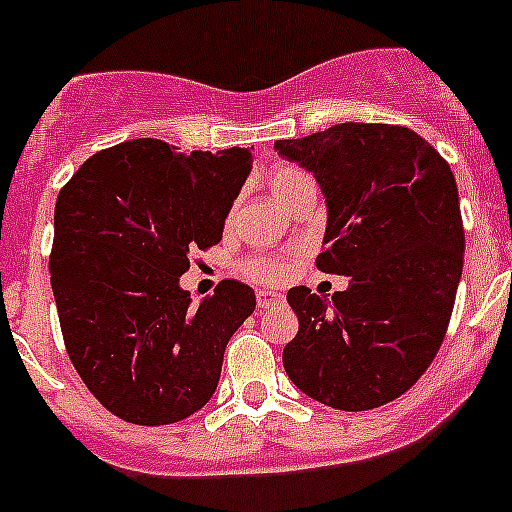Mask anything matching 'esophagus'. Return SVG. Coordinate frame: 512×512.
<instances>
[{
    "label": "esophagus",
    "instance_id": "esophagus-1",
    "mask_svg": "<svg viewBox=\"0 0 512 512\" xmlns=\"http://www.w3.org/2000/svg\"><path fill=\"white\" fill-rule=\"evenodd\" d=\"M256 302H259L261 309H269L274 307V304L284 302V297H281L279 292H271V289H259V292H256Z\"/></svg>",
    "mask_w": 512,
    "mask_h": 512
}]
</instances>
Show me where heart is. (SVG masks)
Masks as SVG:
<instances>
[{
  "label": "heart",
  "mask_w": 512,
  "mask_h": 512,
  "mask_svg": "<svg viewBox=\"0 0 512 512\" xmlns=\"http://www.w3.org/2000/svg\"><path fill=\"white\" fill-rule=\"evenodd\" d=\"M309 177L302 175V172L292 170V167H279L269 175V187L271 195H274L276 203L287 205V200L292 198L294 192L302 185H307ZM246 274L253 276V279L261 281H276L287 274V264H279V261H266V259H253L246 264Z\"/></svg>",
  "instance_id": "b5f03b06"
}]
</instances>
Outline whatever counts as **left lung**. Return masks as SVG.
Masks as SVG:
<instances>
[{"instance_id":"obj_1","label":"left lung","mask_w":512,"mask_h":512,"mask_svg":"<svg viewBox=\"0 0 512 512\" xmlns=\"http://www.w3.org/2000/svg\"><path fill=\"white\" fill-rule=\"evenodd\" d=\"M274 149L325 195L317 269L350 276L332 299L289 289L299 332L284 370L332 409H378L419 381L447 335L464 259L457 182L406 126L335 124Z\"/></svg>"}]
</instances>
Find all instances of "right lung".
<instances>
[{
    "label": "right lung",
    "instance_id": "1",
    "mask_svg": "<svg viewBox=\"0 0 512 512\" xmlns=\"http://www.w3.org/2000/svg\"><path fill=\"white\" fill-rule=\"evenodd\" d=\"M248 149L172 152L134 139L96 152L55 200L50 284L65 350L114 416L175 424L213 398L233 332L256 309L225 279L195 307L180 276L190 251L223 238L251 175Z\"/></svg>",
    "mask_w": 512,
    "mask_h": 512
}]
</instances>
